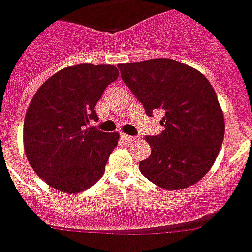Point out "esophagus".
Returning <instances> with one entry per match:
<instances>
[{"mask_svg": "<svg viewBox=\"0 0 252 252\" xmlns=\"http://www.w3.org/2000/svg\"><path fill=\"white\" fill-rule=\"evenodd\" d=\"M121 138H122V140L125 141V142H127V143H130V142H133V141H136V140H137V137H133V136L125 135V133H122V135H121Z\"/></svg>", "mask_w": 252, "mask_h": 252, "instance_id": "1", "label": "esophagus"}]
</instances>
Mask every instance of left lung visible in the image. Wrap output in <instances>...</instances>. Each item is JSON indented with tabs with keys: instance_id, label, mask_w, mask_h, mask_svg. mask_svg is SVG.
<instances>
[{
	"instance_id": "obj_1",
	"label": "left lung",
	"mask_w": 252,
	"mask_h": 252,
	"mask_svg": "<svg viewBox=\"0 0 252 252\" xmlns=\"http://www.w3.org/2000/svg\"><path fill=\"white\" fill-rule=\"evenodd\" d=\"M117 66L148 116L156 110L164 112V130L146 136L151 155L140 162L141 173L168 190L199 182L214 164L225 133L224 115L209 80L168 58Z\"/></svg>"
}]
</instances>
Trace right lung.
Wrapping results in <instances>:
<instances>
[{
    "label": "right lung",
    "mask_w": 252,
    "mask_h": 252,
    "mask_svg": "<svg viewBox=\"0 0 252 252\" xmlns=\"http://www.w3.org/2000/svg\"><path fill=\"white\" fill-rule=\"evenodd\" d=\"M119 78L114 65L68 66L42 84L25 117L23 145L33 171L68 194L86 190L105 172L119 132L88 127L107 85Z\"/></svg>",
    "instance_id": "right-lung-1"
}]
</instances>
